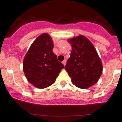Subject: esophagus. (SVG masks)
<instances>
[{
    "label": "esophagus",
    "mask_w": 122,
    "mask_h": 122,
    "mask_svg": "<svg viewBox=\"0 0 122 122\" xmlns=\"http://www.w3.org/2000/svg\"><path fill=\"white\" fill-rule=\"evenodd\" d=\"M66 60H64L63 61V62H62V63H63V65H66Z\"/></svg>",
    "instance_id": "34e87169"
}]
</instances>
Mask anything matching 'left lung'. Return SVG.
I'll return each mask as SVG.
<instances>
[{"label":"left lung","instance_id":"obj_1","mask_svg":"<svg viewBox=\"0 0 122 122\" xmlns=\"http://www.w3.org/2000/svg\"><path fill=\"white\" fill-rule=\"evenodd\" d=\"M68 41L71 46V52L65 69L74 86L88 89L98 81L102 74L101 59L93 44L84 35L74 36Z\"/></svg>","mask_w":122,"mask_h":122}]
</instances>
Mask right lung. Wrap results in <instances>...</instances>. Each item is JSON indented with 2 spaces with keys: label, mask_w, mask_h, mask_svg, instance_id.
I'll use <instances>...</instances> for the list:
<instances>
[{
  "label": "right lung",
  "mask_w": 122,
  "mask_h": 122,
  "mask_svg": "<svg viewBox=\"0 0 122 122\" xmlns=\"http://www.w3.org/2000/svg\"><path fill=\"white\" fill-rule=\"evenodd\" d=\"M52 38L47 33L38 36L30 46L23 60L27 79L38 89H45L55 82L64 65L52 51Z\"/></svg>",
  "instance_id": "add662e5"
}]
</instances>
